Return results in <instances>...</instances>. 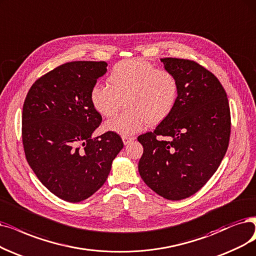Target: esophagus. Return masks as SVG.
<instances>
[{"instance_id":"1","label":"esophagus","mask_w":256,"mask_h":256,"mask_svg":"<svg viewBox=\"0 0 256 256\" xmlns=\"http://www.w3.org/2000/svg\"><path fill=\"white\" fill-rule=\"evenodd\" d=\"M122 142H124V145H128L129 142H131L134 140V138H132V136H122Z\"/></svg>"}]
</instances>
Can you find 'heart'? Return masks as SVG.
Here are the masks:
<instances>
[{
    "instance_id": "1",
    "label": "heart",
    "mask_w": 256,
    "mask_h": 256,
    "mask_svg": "<svg viewBox=\"0 0 256 256\" xmlns=\"http://www.w3.org/2000/svg\"><path fill=\"white\" fill-rule=\"evenodd\" d=\"M107 85H94L90 103L104 118L116 114L125 100L126 111L106 122V129L122 136H131L147 124L156 125L174 109L178 82L171 71L156 68L142 58L122 60L107 76Z\"/></svg>"
}]
</instances>
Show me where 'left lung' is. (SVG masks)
Instances as JSON below:
<instances>
[{
  "instance_id": "1",
  "label": "left lung",
  "mask_w": 256,
  "mask_h": 256,
  "mask_svg": "<svg viewBox=\"0 0 256 256\" xmlns=\"http://www.w3.org/2000/svg\"><path fill=\"white\" fill-rule=\"evenodd\" d=\"M178 82L171 114L138 138L144 147L140 176L170 200L191 196L210 180L228 149L231 116L218 78L196 60L160 58Z\"/></svg>"
}]
</instances>
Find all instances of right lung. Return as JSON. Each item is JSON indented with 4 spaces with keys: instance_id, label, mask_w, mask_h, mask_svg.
Listing matches in <instances>:
<instances>
[{
    "instance_id": "1",
    "label": "right lung",
    "mask_w": 256,
    "mask_h": 256,
    "mask_svg": "<svg viewBox=\"0 0 256 256\" xmlns=\"http://www.w3.org/2000/svg\"><path fill=\"white\" fill-rule=\"evenodd\" d=\"M106 67V62L91 60L60 65L34 82L24 102L26 160L51 193L70 202L88 198L104 185L124 147L116 132L91 138L102 116L89 94Z\"/></svg>"
}]
</instances>
